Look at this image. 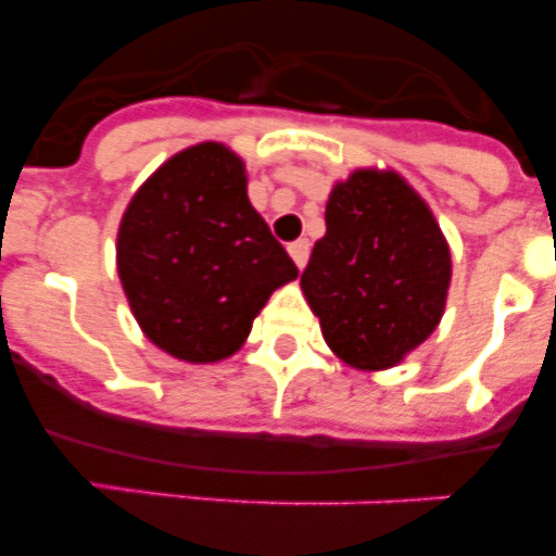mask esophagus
<instances>
[{
	"instance_id": "34e87169",
	"label": "esophagus",
	"mask_w": 556,
	"mask_h": 556,
	"mask_svg": "<svg viewBox=\"0 0 556 556\" xmlns=\"http://www.w3.org/2000/svg\"><path fill=\"white\" fill-rule=\"evenodd\" d=\"M289 255H292V262L298 264V269L306 267V262H308V239H298V242L289 244Z\"/></svg>"
}]
</instances>
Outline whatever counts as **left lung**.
<instances>
[{
  "label": "left lung",
  "instance_id": "left-lung-1",
  "mask_svg": "<svg viewBox=\"0 0 556 556\" xmlns=\"http://www.w3.org/2000/svg\"><path fill=\"white\" fill-rule=\"evenodd\" d=\"M448 287V239L404 175L365 166L333 184L301 275L333 356L370 372L401 365L440 326Z\"/></svg>",
  "mask_w": 556,
  "mask_h": 556
}]
</instances>
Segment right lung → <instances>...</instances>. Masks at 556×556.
<instances>
[{
    "mask_svg": "<svg viewBox=\"0 0 556 556\" xmlns=\"http://www.w3.org/2000/svg\"><path fill=\"white\" fill-rule=\"evenodd\" d=\"M116 269L144 337L189 365L233 356L269 294L298 278L250 205L244 161L223 141L175 152L139 186Z\"/></svg>",
    "mask_w": 556,
    "mask_h": 556,
    "instance_id": "obj_1",
    "label": "right lung"
}]
</instances>
